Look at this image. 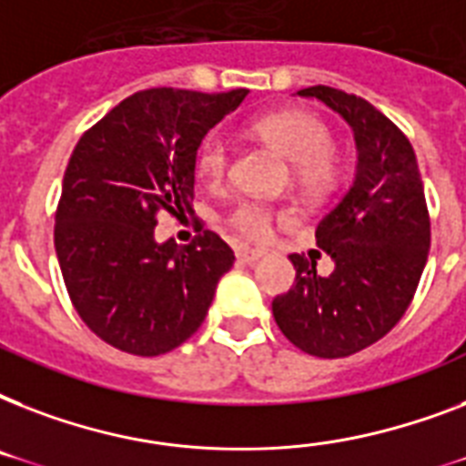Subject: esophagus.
<instances>
[{
	"instance_id": "34e87169",
	"label": "esophagus",
	"mask_w": 466,
	"mask_h": 466,
	"mask_svg": "<svg viewBox=\"0 0 466 466\" xmlns=\"http://www.w3.org/2000/svg\"><path fill=\"white\" fill-rule=\"evenodd\" d=\"M263 256H266V251H261V248H248V247H239L237 248V261L239 263H256L261 261Z\"/></svg>"
}]
</instances>
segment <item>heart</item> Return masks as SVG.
<instances>
[{"label": "heart", "instance_id": "obj_1", "mask_svg": "<svg viewBox=\"0 0 466 466\" xmlns=\"http://www.w3.org/2000/svg\"><path fill=\"white\" fill-rule=\"evenodd\" d=\"M258 133L295 164V174L302 188L321 193L336 178L331 159V130L309 113H273L258 123ZM196 168L208 183H219L229 171V140L222 133H208L198 145ZM273 222V210L261 200H241L227 215V225L247 239H266Z\"/></svg>", "mask_w": 466, "mask_h": 466}]
</instances>
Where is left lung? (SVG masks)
<instances>
[{"label":"left lung","instance_id":"obj_1","mask_svg":"<svg viewBox=\"0 0 466 466\" xmlns=\"http://www.w3.org/2000/svg\"><path fill=\"white\" fill-rule=\"evenodd\" d=\"M353 130V186L317 225L331 276L292 254L295 285L273 299V317L292 346L317 358H346L397 326L419 288L431 248V218L411 142L365 98L331 86L299 89Z\"/></svg>","mask_w":466,"mask_h":466}]
</instances>
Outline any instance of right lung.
I'll return each instance as SVG.
<instances>
[{
    "label": "right lung",
    "mask_w": 466,
    "mask_h": 466,
    "mask_svg": "<svg viewBox=\"0 0 466 466\" xmlns=\"http://www.w3.org/2000/svg\"><path fill=\"white\" fill-rule=\"evenodd\" d=\"M247 89H147L120 101L76 142L55 212V251L69 299L98 339L152 358L200 329L234 251L205 229L157 244L161 212H190L203 137Z\"/></svg>",
    "instance_id": "obj_1"
}]
</instances>
